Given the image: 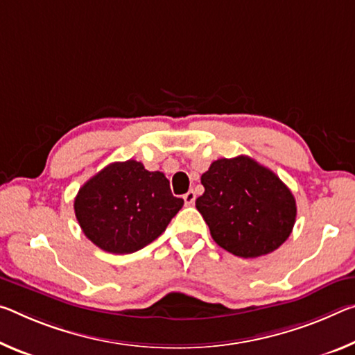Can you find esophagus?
<instances>
[{"label":"esophagus","instance_id":"obj_1","mask_svg":"<svg viewBox=\"0 0 355 355\" xmlns=\"http://www.w3.org/2000/svg\"><path fill=\"white\" fill-rule=\"evenodd\" d=\"M183 200H184V205H193L194 200H196V193H194V191H188V193L183 196Z\"/></svg>","mask_w":355,"mask_h":355}]
</instances>
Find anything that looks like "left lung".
Instances as JSON below:
<instances>
[{"mask_svg":"<svg viewBox=\"0 0 355 355\" xmlns=\"http://www.w3.org/2000/svg\"><path fill=\"white\" fill-rule=\"evenodd\" d=\"M200 182L205 193L196 207L213 240L239 257L278 250L292 232L297 205L277 173L248 156L211 162Z\"/></svg>","mask_w":355,"mask_h":355,"instance_id":"left-lung-1","label":"left lung"}]
</instances>
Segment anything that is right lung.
I'll return each mask as SVG.
<instances>
[{"label":"right lung","instance_id":"right-lung-1","mask_svg":"<svg viewBox=\"0 0 355 355\" xmlns=\"http://www.w3.org/2000/svg\"><path fill=\"white\" fill-rule=\"evenodd\" d=\"M183 207L162 172L142 162H112L78 189L76 218L87 239L101 250L129 254L164 232Z\"/></svg>","mask_w":355,"mask_h":355}]
</instances>
